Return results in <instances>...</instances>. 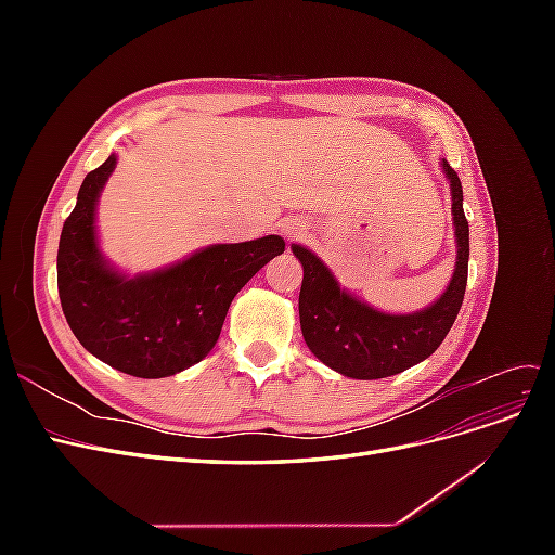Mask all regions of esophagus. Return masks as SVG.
Returning a JSON list of instances; mask_svg holds the SVG:
<instances>
[{"instance_id":"1","label":"esophagus","mask_w":555,"mask_h":555,"mask_svg":"<svg viewBox=\"0 0 555 555\" xmlns=\"http://www.w3.org/2000/svg\"><path fill=\"white\" fill-rule=\"evenodd\" d=\"M282 233L287 241H298L306 236V227L300 222H287V224H282Z\"/></svg>"}]
</instances>
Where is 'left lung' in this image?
<instances>
[{
    "label": "left lung",
    "mask_w": 555,
    "mask_h": 555,
    "mask_svg": "<svg viewBox=\"0 0 555 555\" xmlns=\"http://www.w3.org/2000/svg\"><path fill=\"white\" fill-rule=\"evenodd\" d=\"M442 171L451 188L459 257L444 294L424 310L412 314L379 312L345 292L314 251L292 245L296 259L304 263V284L298 294L300 331L312 354L331 371L351 379L398 375L428 359L456 322L467 284L469 227L463 212L459 173L447 159H442Z\"/></svg>",
    "instance_id": "left-lung-1"
}]
</instances>
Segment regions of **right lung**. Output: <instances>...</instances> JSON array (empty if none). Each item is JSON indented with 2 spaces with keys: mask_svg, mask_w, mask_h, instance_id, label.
<instances>
[{
  "mask_svg": "<svg viewBox=\"0 0 555 555\" xmlns=\"http://www.w3.org/2000/svg\"><path fill=\"white\" fill-rule=\"evenodd\" d=\"M90 171L66 217L57 249L62 312L92 357L133 377H171L215 347L233 296L284 251L280 236L210 245L155 273L125 275L96 241V201L115 169Z\"/></svg>",
  "mask_w": 555,
  "mask_h": 555,
  "instance_id": "right-lung-1",
  "label": "right lung"
}]
</instances>
